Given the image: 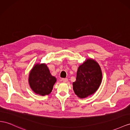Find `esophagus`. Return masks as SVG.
<instances>
[{
	"instance_id": "obj_1",
	"label": "esophagus",
	"mask_w": 130,
	"mask_h": 130,
	"mask_svg": "<svg viewBox=\"0 0 130 130\" xmlns=\"http://www.w3.org/2000/svg\"><path fill=\"white\" fill-rule=\"evenodd\" d=\"M62 81L65 83H66V82H68V78H62Z\"/></svg>"
}]
</instances>
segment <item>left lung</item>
Masks as SVG:
<instances>
[{
  "instance_id": "1",
  "label": "left lung",
  "mask_w": 130,
  "mask_h": 130,
  "mask_svg": "<svg viewBox=\"0 0 130 130\" xmlns=\"http://www.w3.org/2000/svg\"><path fill=\"white\" fill-rule=\"evenodd\" d=\"M102 80V72L95 60L88 58L77 69L76 81L72 83L75 94L79 98H86L95 93Z\"/></svg>"
}]
</instances>
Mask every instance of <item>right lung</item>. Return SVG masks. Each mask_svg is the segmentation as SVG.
<instances>
[{
    "instance_id": "right-lung-1",
    "label": "right lung",
    "mask_w": 130,
    "mask_h": 130,
    "mask_svg": "<svg viewBox=\"0 0 130 130\" xmlns=\"http://www.w3.org/2000/svg\"><path fill=\"white\" fill-rule=\"evenodd\" d=\"M56 78L51 75L47 65L44 63L35 64L28 75V84L36 94L42 96L52 92Z\"/></svg>"
}]
</instances>
